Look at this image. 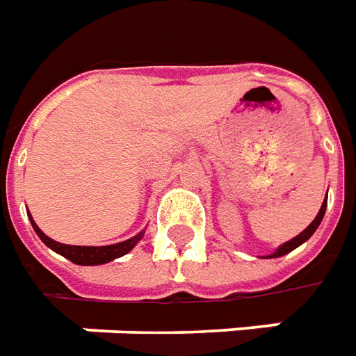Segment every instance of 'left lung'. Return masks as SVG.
<instances>
[{
	"label": "left lung",
	"mask_w": 356,
	"mask_h": 356,
	"mask_svg": "<svg viewBox=\"0 0 356 356\" xmlns=\"http://www.w3.org/2000/svg\"><path fill=\"white\" fill-rule=\"evenodd\" d=\"M326 204H328V193H326V198H324V202H322L321 209H318V213H316V217H314V219H313V223L309 225V227H307V229H305V231H303V232H299L298 236H293V238L288 240V242H284L282 246L276 248V250H275V252H273V254H270V255H265L263 259H273V257H282V255L290 254V252H293L296 248L301 246L303 242H307V240L311 238V236H313V234H314V231L318 229V225L322 223V219H324V213H326Z\"/></svg>",
	"instance_id": "obj_1"
}]
</instances>
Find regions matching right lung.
Here are the masks:
<instances>
[{
	"label": "right lung",
	"instance_id": "1",
	"mask_svg": "<svg viewBox=\"0 0 356 356\" xmlns=\"http://www.w3.org/2000/svg\"><path fill=\"white\" fill-rule=\"evenodd\" d=\"M30 217V223L34 227L35 234L42 238V242L47 248H51L53 252H57L58 255L66 257L68 261L76 263V265H104V263H110L122 257V255L129 254L133 248L139 244V240L145 236V232L140 231L139 234H135L131 238L124 240V242H118V244H110V246H70V244H60L57 240L49 238L45 232L35 225V221L32 219V216L28 213Z\"/></svg>",
	"mask_w": 356,
	"mask_h": 356
}]
</instances>
